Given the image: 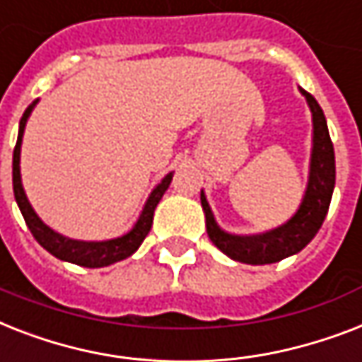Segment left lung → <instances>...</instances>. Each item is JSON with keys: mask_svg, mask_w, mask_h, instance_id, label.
Instances as JSON below:
<instances>
[{"mask_svg": "<svg viewBox=\"0 0 362 362\" xmlns=\"http://www.w3.org/2000/svg\"><path fill=\"white\" fill-rule=\"evenodd\" d=\"M300 93L305 95L312 110L314 149H312L308 189H306L305 199H303L296 216L286 222L284 226L267 231L263 235H230L216 226L204 192L199 196L205 213L207 235L216 248H221L222 252L235 262L265 265V263H274L288 258L291 254L303 250L314 239V235L325 221L329 204H331L332 189H334V149H332L323 110L320 108L317 100L310 93H306L305 89H300Z\"/></svg>", "mask_w": 362, "mask_h": 362, "instance_id": "left-lung-1", "label": "left lung"}]
</instances>
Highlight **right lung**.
I'll list each match as a JSON object with an SVG mask.
<instances>
[{"label": "right lung", "mask_w": 362, "mask_h": 362, "mask_svg": "<svg viewBox=\"0 0 362 362\" xmlns=\"http://www.w3.org/2000/svg\"><path fill=\"white\" fill-rule=\"evenodd\" d=\"M33 106L35 103L31 104L30 108L25 110L24 115H22V119H20L18 140H16V146H14L13 153L14 198H16V204H18L20 211H22V215H24L25 224H28L30 231L33 233V237L39 241L40 247L46 248L52 256H56V258L59 259H65V262L76 263V265H82V267H106V265H112V263L129 258L131 254H134L136 250H138V247L144 243V239H146L149 230H151L153 213H155V207H157V204L164 196V192H166V189L170 187V183H172V173H168L166 177L163 179V183L153 190L149 199H147L146 207L141 211L140 218L136 222V226L132 228L127 235L103 243L74 241V239L59 235V233L50 230L45 222L40 221L39 216L35 215V211L31 209L30 202H28V198H25L24 194L22 181H20V146H22L25 121L30 117Z\"/></svg>", "instance_id": "1"}]
</instances>
